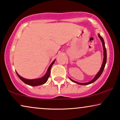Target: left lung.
<instances>
[{"instance_id":"8db88e82","label":"left lung","mask_w":120,"mask_h":120,"mask_svg":"<svg viewBox=\"0 0 120 120\" xmlns=\"http://www.w3.org/2000/svg\"><path fill=\"white\" fill-rule=\"evenodd\" d=\"M98 37L101 39V42H102V44H103V50H104V59H103V63H102V65H101V69H100L99 71H98V73L97 74V75L95 76V77L94 78H93V80H92L91 81L88 82H85V83H80V82H78L77 81H75L74 80L71 79H70V80L74 82L75 83H78L79 85H89V84H91V83L94 82V81H96L98 79V78H99L100 76H101V74H102L103 70L104 69V68H105V64H106V48H105V42H104V41L103 40V38L102 37H101V35H100L99 34H98Z\"/></svg>"}]
</instances>
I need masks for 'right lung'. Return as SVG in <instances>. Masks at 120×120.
<instances>
[{
    "instance_id": "add662e5",
    "label": "right lung",
    "mask_w": 120,
    "mask_h": 120,
    "mask_svg": "<svg viewBox=\"0 0 120 120\" xmlns=\"http://www.w3.org/2000/svg\"><path fill=\"white\" fill-rule=\"evenodd\" d=\"M55 60H54L53 62H52V63L51 64L50 66H49L48 69H47V71L46 72V73L45 74V75H44L43 77L41 78H39V79H26L25 78H22V76H21L20 75H19L17 72L16 71V74H17V76H19V78L20 79L22 80V81L24 83H26V84L30 85V86H39V85L44 84V83L46 82V81L48 80V79L49 78L50 75V71H51V68L52 66V65L53 64V63H55Z\"/></svg>"
}]
</instances>
